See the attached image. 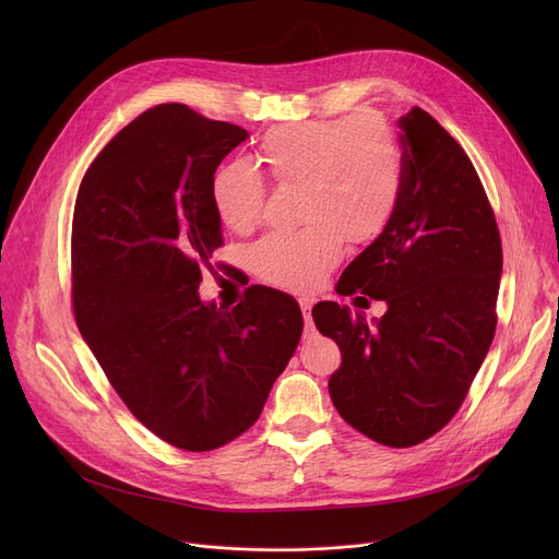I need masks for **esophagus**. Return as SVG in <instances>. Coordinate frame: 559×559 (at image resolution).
<instances>
[{"label": "esophagus", "mask_w": 559, "mask_h": 559, "mask_svg": "<svg viewBox=\"0 0 559 559\" xmlns=\"http://www.w3.org/2000/svg\"><path fill=\"white\" fill-rule=\"evenodd\" d=\"M298 305H300V311H302V316H305V321L309 323V316H311V300H309V298H300V300H298Z\"/></svg>", "instance_id": "34e87169"}]
</instances>
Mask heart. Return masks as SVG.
<instances>
[{
    "label": "heart",
    "mask_w": 559,
    "mask_h": 559,
    "mask_svg": "<svg viewBox=\"0 0 559 559\" xmlns=\"http://www.w3.org/2000/svg\"><path fill=\"white\" fill-rule=\"evenodd\" d=\"M259 164L278 186L298 183L302 227L272 231L252 248L257 274L287 289L321 283L347 246H367L389 225L403 192V154L376 115L278 128L259 145ZM212 203L234 231L257 225L265 203L261 173L229 162L212 179Z\"/></svg>",
    "instance_id": "b5f03b06"
}]
</instances>
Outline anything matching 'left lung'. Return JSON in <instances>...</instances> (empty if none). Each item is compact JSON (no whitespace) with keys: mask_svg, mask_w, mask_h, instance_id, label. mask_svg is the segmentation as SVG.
Wrapping results in <instances>:
<instances>
[{"mask_svg":"<svg viewBox=\"0 0 559 559\" xmlns=\"http://www.w3.org/2000/svg\"><path fill=\"white\" fill-rule=\"evenodd\" d=\"M397 128L401 201L336 285L343 296L384 300L386 311L367 323L347 305L321 300L311 316L343 354L330 378L343 420L380 444L405 449L455 416L491 347L502 243L460 143L423 108L397 119Z\"/></svg>","mask_w":559,"mask_h":559,"instance_id":"8db88e82","label":"left lung"}]
</instances>
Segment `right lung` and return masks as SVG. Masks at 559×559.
Returning a JSON list of instances; mask_svg holds the SVG:
<instances>
[{"label":"right lung","instance_id":"1","mask_svg":"<svg viewBox=\"0 0 559 559\" xmlns=\"http://www.w3.org/2000/svg\"><path fill=\"white\" fill-rule=\"evenodd\" d=\"M248 136L154 106L99 152L72 214L76 328L132 416L186 451L248 431L302 334L289 294L252 285L227 309L197 292L223 246L212 179Z\"/></svg>","mask_w":559,"mask_h":559}]
</instances>
